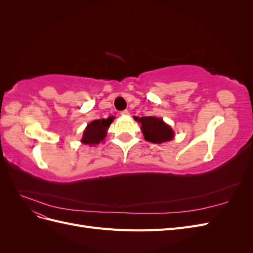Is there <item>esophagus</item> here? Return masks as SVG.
Wrapping results in <instances>:
<instances>
[{"label":"esophagus","mask_w":253,"mask_h":253,"mask_svg":"<svg viewBox=\"0 0 253 253\" xmlns=\"http://www.w3.org/2000/svg\"><path fill=\"white\" fill-rule=\"evenodd\" d=\"M120 115H121V116H128V115H129V112H128L127 110H125V111L120 112Z\"/></svg>","instance_id":"esophagus-1"}]
</instances>
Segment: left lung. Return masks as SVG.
I'll list each match as a JSON object with an SVG mask.
<instances>
[{
	"instance_id": "8db88e82",
	"label": "left lung",
	"mask_w": 253,
	"mask_h": 253,
	"mask_svg": "<svg viewBox=\"0 0 253 253\" xmlns=\"http://www.w3.org/2000/svg\"><path fill=\"white\" fill-rule=\"evenodd\" d=\"M141 126V132L144 139L153 143H164L174 139L175 133L173 128L166 124L163 118L155 116L134 117Z\"/></svg>"
}]
</instances>
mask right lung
<instances>
[{"label":"right lung","instance_id":"obj_1","mask_svg":"<svg viewBox=\"0 0 253 253\" xmlns=\"http://www.w3.org/2000/svg\"><path fill=\"white\" fill-rule=\"evenodd\" d=\"M113 120L114 117L110 116L106 119H97L89 122L85 129L83 131L81 143L91 147V145H96L102 142L106 137V134H108V129Z\"/></svg>","mask_w":253,"mask_h":253}]
</instances>
